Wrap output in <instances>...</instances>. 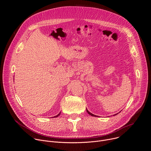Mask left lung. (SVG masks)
I'll return each mask as SVG.
<instances>
[{
  "instance_id": "8db88e82",
  "label": "left lung",
  "mask_w": 151,
  "mask_h": 151,
  "mask_svg": "<svg viewBox=\"0 0 151 151\" xmlns=\"http://www.w3.org/2000/svg\"><path fill=\"white\" fill-rule=\"evenodd\" d=\"M86 110H87V112H88V114H89V115H91V116H96V115H94V114H91V112H90L88 110H87V109H86ZM118 114H115V115H114H114H117Z\"/></svg>"
}]
</instances>
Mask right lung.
I'll return each mask as SVG.
<instances>
[{
	"label": "right lung",
	"mask_w": 151,
	"mask_h": 151,
	"mask_svg": "<svg viewBox=\"0 0 151 151\" xmlns=\"http://www.w3.org/2000/svg\"><path fill=\"white\" fill-rule=\"evenodd\" d=\"M60 114H61V112H60V113H59V114H58L57 115H56V116H54V118H55V117H57V116H58L60 115Z\"/></svg>",
	"instance_id": "right-lung-1"
}]
</instances>
